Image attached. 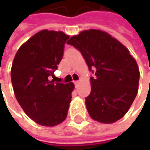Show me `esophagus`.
Instances as JSON below:
<instances>
[{"label": "esophagus", "instance_id": "1", "mask_svg": "<svg viewBox=\"0 0 150 150\" xmlns=\"http://www.w3.org/2000/svg\"><path fill=\"white\" fill-rule=\"evenodd\" d=\"M74 83H75L76 86H78V84L80 83V81H79V80H78V81H74Z\"/></svg>", "mask_w": 150, "mask_h": 150}]
</instances>
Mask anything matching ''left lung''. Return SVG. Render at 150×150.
I'll use <instances>...</instances> for the list:
<instances>
[{"mask_svg": "<svg viewBox=\"0 0 150 150\" xmlns=\"http://www.w3.org/2000/svg\"><path fill=\"white\" fill-rule=\"evenodd\" d=\"M67 43L78 49L88 69L91 93L85 98L90 117L112 124L129 111L139 90V69L129 49L108 32L89 29L72 36Z\"/></svg>", "mask_w": 150, "mask_h": 150, "instance_id": "left-lung-1", "label": "left lung"}]
</instances>
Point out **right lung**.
Listing matches in <instances>:
<instances>
[{"mask_svg": "<svg viewBox=\"0 0 150 150\" xmlns=\"http://www.w3.org/2000/svg\"><path fill=\"white\" fill-rule=\"evenodd\" d=\"M68 38L62 32L40 31L21 46L12 62L11 78L16 98L26 115L42 126L62 123L72 101L73 83L49 80Z\"/></svg>", "mask_w": 150, "mask_h": 150, "instance_id": "obj_1", "label": "right lung"}]
</instances>
